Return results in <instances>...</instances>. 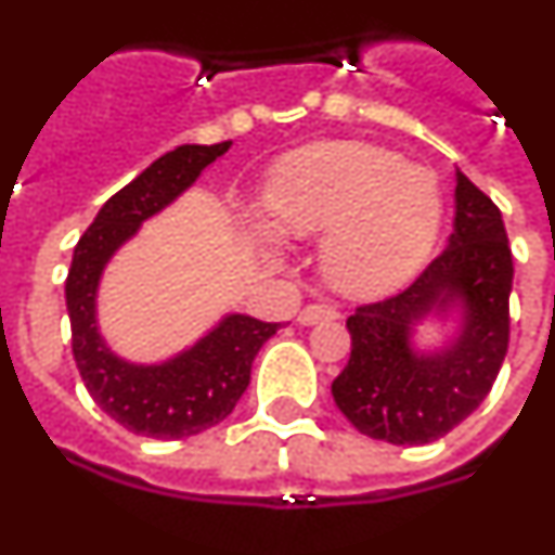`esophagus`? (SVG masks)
<instances>
[{
    "mask_svg": "<svg viewBox=\"0 0 555 555\" xmlns=\"http://www.w3.org/2000/svg\"><path fill=\"white\" fill-rule=\"evenodd\" d=\"M334 318H339V312H336L331 304H309V307H304L301 314H298V323L314 325V323H323V320H334Z\"/></svg>",
    "mask_w": 555,
    "mask_h": 555,
    "instance_id": "obj_1",
    "label": "esophagus"
}]
</instances>
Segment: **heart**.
<instances>
[{
	"label": "heart",
	"instance_id": "obj_1",
	"mask_svg": "<svg viewBox=\"0 0 555 555\" xmlns=\"http://www.w3.org/2000/svg\"><path fill=\"white\" fill-rule=\"evenodd\" d=\"M284 235H325L320 266L334 289L377 298L411 282L443 227L438 172L364 142H314L273 164L262 189Z\"/></svg>",
	"mask_w": 555,
	"mask_h": 555
}]
</instances>
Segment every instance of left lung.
<instances>
[{
	"mask_svg": "<svg viewBox=\"0 0 555 555\" xmlns=\"http://www.w3.org/2000/svg\"><path fill=\"white\" fill-rule=\"evenodd\" d=\"M512 251L501 210L457 169L454 232L416 282L348 318L350 361L331 383L359 433L395 447L438 441L490 395L509 345ZM461 312L459 334L418 351L415 325Z\"/></svg>",
	"mask_w": 555,
	"mask_h": 555,
	"instance_id": "obj_1",
	"label": "left lung"
}]
</instances>
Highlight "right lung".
I'll return each instance as SVG.
<instances>
[{
	"instance_id": "1",
	"label": "right lung",
	"mask_w": 555,
	"mask_h": 555,
	"mask_svg": "<svg viewBox=\"0 0 555 555\" xmlns=\"http://www.w3.org/2000/svg\"><path fill=\"white\" fill-rule=\"evenodd\" d=\"M221 144H180L160 155L98 210L74 248L65 304L74 359L87 391L103 413L137 435L175 441L224 422L251 380V361L279 331L248 314H224L191 348L160 364H133L114 353L98 328V287L106 262L150 216L172 205L202 169L230 150Z\"/></svg>"
}]
</instances>
